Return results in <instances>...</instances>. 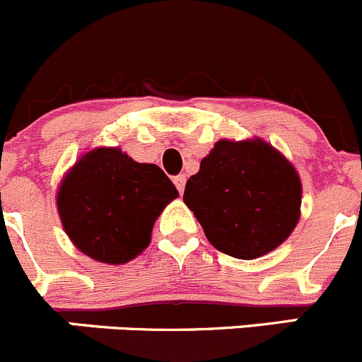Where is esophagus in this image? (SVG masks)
<instances>
[{
	"instance_id": "34e87169",
	"label": "esophagus",
	"mask_w": 362,
	"mask_h": 362,
	"mask_svg": "<svg viewBox=\"0 0 362 362\" xmlns=\"http://www.w3.org/2000/svg\"><path fill=\"white\" fill-rule=\"evenodd\" d=\"M174 185H176L177 192H180V193L185 192V186H186V176H185V174H180V176L174 177Z\"/></svg>"
}]
</instances>
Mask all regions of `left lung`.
I'll return each mask as SVG.
<instances>
[{"label": "left lung", "mask_w": 362, "mask_h": 362, "mask_svg": "<svg viewBox=\"0 0 362 362\" xmlns=\"http://www.w3.org/2000/svg\"><path fill=\"white\" fill-rule=\"evenodd\" d=\"M182 200L214 248L250 260L273 252L294 230L301 181L267 142L218 141L186 181Z\"/></svg>", "instance_id": "1"}]
</instances>
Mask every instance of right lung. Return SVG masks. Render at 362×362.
Here are the masks:
<instances>
[{
  "instance_id": "add662e5",
  "label": "right lung",
  "mask_w": 362,
  "mask_h": 362,
  "mask_svg": "<svg viewBox=\"0 0 362 362\" xmlns=\"http://www.w3.org/2000/svg\"><path fill=\"white\" fill-rule=\"evenodd\" d=\"M176 197V186L158 165L137 163L117 148H98L61 182L58 211L82 253L124 264L149 245L155 220Z\"/></svg>"
}]
</instances>
